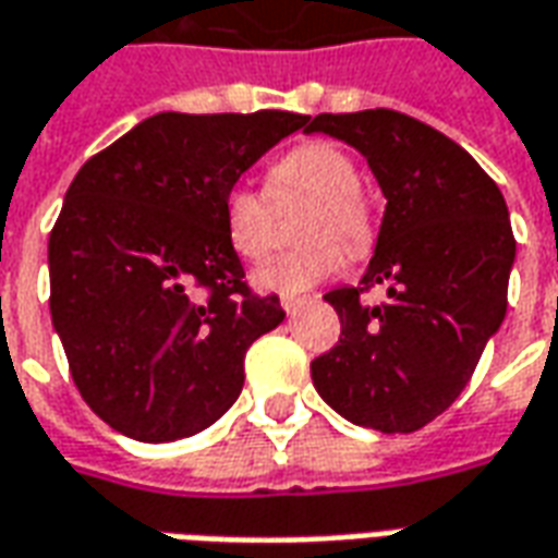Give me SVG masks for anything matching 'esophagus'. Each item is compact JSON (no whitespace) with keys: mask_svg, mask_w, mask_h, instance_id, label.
<instances>
[{"mask_svg":"<svg viewBox=\"0 0 558 558\" xmlns=\"http://www.w3.org/2000/svg\"><path fill=\"white\" fill-rule=\"evenodd\" d=\"M305 302H311V299H305V295H280V307H283L287 314H295Z\"/></svg>","mask_w":558,"mask_h":558,"instance_id":"1","label":"esophagus"}]
</instances>
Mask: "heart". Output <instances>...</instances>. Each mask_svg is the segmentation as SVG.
<instances>
[{
  "instance_id": "heart-1",
  "label": "heart",
  "mask_w": 558,
  "mask_h": 558,
  "mask_svg": "<svg viewBox=\"0 0 558 558\" xmlns=\"http://www.w3.org/2000/svg\"><path fill=\"white\" fill-rule=\"evenodd\" d=\"M295 198H307L299 217V239H311L268 259L256 271L263 290L302 292L344 268L347 253L374 244V205L360 184L356 162L329 142L295 144L266 171V193L232 184L223 193V229L229 247L247 263L266 259L278 235V214Z\"/></svg>"
}]
</instances>
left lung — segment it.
<instances>
[{"label": "left lung", "mask_w": 558, "mask_h": 558, "mask_svg": "<svg viewBox=\"0 0 558 558\" xmlns=\"http://www.w3.org/2000/svg\"><path fill=\"white\" fill-rule=\"evenodd\" d=\"M311 132L353 144L387 196L360 287L326 292L338 344L311 362L326 404L356 426L416 432L465 389L508 311L517 241L498 184L444 132L372 108L317 114ZM388 287V302L361 295Z\"/></svg>", "instance_id": "8db88e82"}]
</instances>
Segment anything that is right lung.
Instances as JSON below:
<instances>
[{
    "label": "right lung",
    "instance_id": "obj_1",
    "mask_svg": "<svg viewBox=\"0 0 558 558\" xmlns=\"http://www.w3.org/2000/svg\"><path fill=\"white\" fill-rule=\"evenodd\" d=\"M311 117H147L89 157L50 229V317L81 399L135 441L196 435L232 408L244 356L283 319L223 229V193Z\"/></svg>",
    "mask_w": 558,
    "mask_h": 558
}]
</instances>
